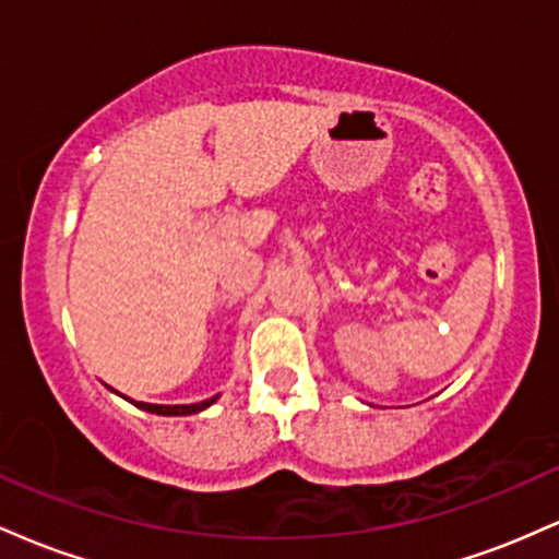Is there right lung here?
Here are the masks:
<instances>
[{
  "instance_id": "1",
  "label": "right lung",
  "mask_w": 559,
  "mask_h": 559,
  "mask_svg": "<svg viewBox=\"0 0 559 559\" xmlns=\"http://www.w3.org/2000/svg\"><path fill=\"white\" fill-rule=\"evenodd\" d=\"M215 402L213 400H204L199 404H146V402H136V407L146 409V413H155V415H191V413H199V409L210 407V404Z\"/></svg>"
}]
</instances>
